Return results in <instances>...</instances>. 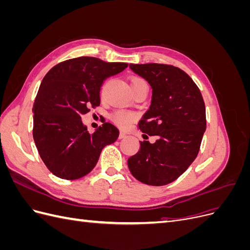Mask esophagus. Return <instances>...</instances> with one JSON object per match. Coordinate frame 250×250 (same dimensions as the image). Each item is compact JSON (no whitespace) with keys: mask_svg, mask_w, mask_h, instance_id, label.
I'll return each mask as SVG.
<instances>
[{"mask_svg":"<svg viewBox=\"0 0 250 250\" xmlns=\"http://www.w3.org/2000/svg\"><path fill=\"white\" fill-rule=\"evenodd\" d=\"M126 138V133L124 132H120L119 134V139H125Z\"/></svg>","mask_w":250,"mask_h":250,"instance_id":"1","label":"esophagus"}]
</instances>
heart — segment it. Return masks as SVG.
I'll return each instance as SVG.
<instances>
[{
    "label": "heart",
    "instance_id": "obj_1",
    "mask_svg": "<svg viewBox=\"0 0 250 250\" xmlns=\"http://www.w3.org/2000/svg\"><path fill=\"white\" fill-rule=\"evenodd\" d=\"M139 81H143V79L141 78H133L130 82V84ZM137 119V116L135 113L127 111V110H117L111 115V120L115 122V124H117L120 128H126L129 126V124L133 121Z\"/></svg>",
    "mask_w": 250,
    "mask_h": 250
}]
</instances>
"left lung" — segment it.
Segmentation results:
<instances>
[{
  "label": "left lung",
  "mask_w": 250,
  "mask_h": 250,
  "mask_svg": "<svg viewBox=\"0 0 250 250\" xmlns=\"http://www.w3.org/2000/svg\"><path fill=\"white\" fill-rule=\"evenodd\" d=\"M132 72L152 88L149 109L139 123L143 138L128 168L143 184L165 186L177 179L197 156L207 128L206 105L198 86L176 66L161 63L133 64ZM146 134L145 135V133Z\"/></svg>",
  "instance_id": "1"
}]
</instances>
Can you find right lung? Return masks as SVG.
I'll list each match as a JSON object with an SVG mask.
<instances>
[{
    "mask_svg": "<svg viewBox=\"0 0 250 250\" xmlns=\"http://www.w3.org/2000/svg\"><path fill=\"white\" fill-rule=\"evenodd\" d=\"M127 65L83 56L56 64L43 77L32 109L33 139L55 176L67 180L85 176L95 168L102 149L117 141L116 126L104 123L89 133L81 116L89 106H99L104 80Z\"/></svg>",
    "mask_w": 250,
    "mask_h": 250,
    "instance_id": "right-lung-1",
    "label": "right lung"
}]
</instances>
